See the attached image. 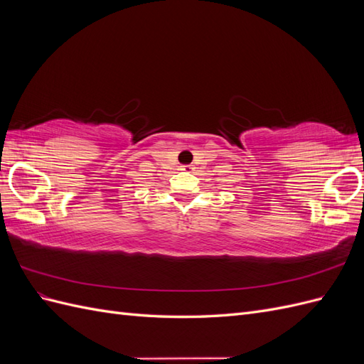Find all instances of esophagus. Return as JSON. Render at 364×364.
<instances>
[{"mask_svg": "<svg viewBox=\"0 0 364 364\" xmlns=\"http://www.w3.org/2000/svg\"><path fill=\"white\" fill-rule=\"evenodd\" d=\"M181 170L185 171V173H190V171H193V167H191V165H182Z\"/></svg>", "mask_w": 364, "mask_h": 364, "instance_id": "obj_1", "label": "esophagus"}]
</instances>
